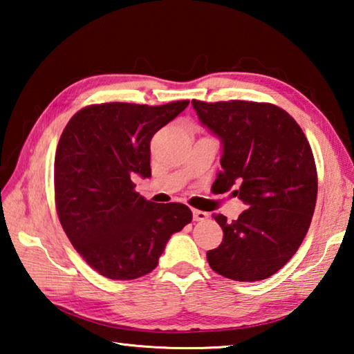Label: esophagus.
<instances>
[{
    "label": "esophagus",
    "mask_w": 354,
    "mask_h": 354,
    "mask_svg": "<svg viewBox=\"0 0 354 354\" xmlns=\"http://www.w3.org/2000/svg\"><path fill=\"white\" fill-rule=\"evenodd\" d=\"M194 220L195 221H206L209 218V214L205 211H198V209H194Z\"/></svg>",
    "instance_id": "34e87169"
}]
</instances>
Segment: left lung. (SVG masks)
<instances>
[{
    "mask_svg": "<svg viewBox=\"0 0 354 354\" xmlns=\"http://www.w3.org/2000/svg\"><path fill=\"white\" fill-rule=\"evenodd\" d=\"M201 124L221 142L214 185L248 207L237 220L215 215L220 247L207 251L214 272L234 281H261L297 253L317 200L313 149L298 123L281 107L253 101L192 100Z\"/></svg>",
    "mask_w": 354,
    "mask_h": 354,
    "instance_id": "left-lung-1",
    "label": "left lung"
}]
</instances>
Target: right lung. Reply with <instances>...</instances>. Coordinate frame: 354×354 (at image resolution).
I'll return each instance as SVG.
<instances>
[{"mask_svg": "<svg viewBox=\"0 0 354 354\" xmlns=\"http://www.w3.org/2000/svg\"><path fill=\"white\" fill-rule=\"evenodd\" d=\"M187 106H87L64 129L55 160L57 215L75 250L106 278L154 270L171 234L192 221L185 205L148 201L133 183L151 176L149 142Z\"/></svg>", "mask_w": 354, "mask_h": 354, "instance_id": "obj_1", "label": "right lung"}]
</instances>
